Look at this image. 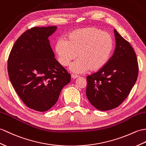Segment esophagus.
Listing matches in <instances>:
<instances>
[{
	"label": "esophagus",
	"instance_id": "obj_1",
	"mask_svg": "<svg viewBox=\"0 0 146 146\" xmlns=\"http://www.w3.org/2000/svg\"><path fill=\"white\" fill-rule=\"evenodd\" d=\"M71 77H72V78H73V79H76V78H78L79 76L78 75H75V74H72V75H71Z\"/></svg>",
	"mask_w": 146,
	"mask_h": 146
}]
</instances>
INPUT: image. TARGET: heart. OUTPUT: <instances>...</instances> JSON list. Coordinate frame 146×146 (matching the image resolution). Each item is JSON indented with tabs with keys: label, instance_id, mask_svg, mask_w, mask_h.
Masks as SVG:
<instances>
[{
	"label": "heart",
	"instance_id": "1",
	"mask_svg": "<svg viewBox=\"0 0 146 146\" xmlns=\"http://www.w3.org/2000/svg\"><path fill=\"white\" fill-rule=\"evenodd\" d=\"M114 42L109 33L96 27L76 30L66 36V40H58L55 51L59 63L66 66L78 56L70 66L75 73L90 70L97 72L106 65L113 49Z\"/></svg>",
	"mask_w": 146,
	"mask_h": 146
}]
</instances>
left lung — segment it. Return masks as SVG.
<instances>
[{"instance_id": "obj_1", "label": "left lung", "mask_w": 146, "mask_h": 146, "mask_svg": "<svg viewBox=\"0 0 146 146\" xmlns=\"http://www.w3.org/2000/svg\"><path fill=\"white\" fill-rule=\"evenodd\" d=\"M114 32L113 55L102 69L86 78V96L100 111L119 106L129 94L138 76L137 59L133 47L115 29Z\"/></svg>"}]
</instances>
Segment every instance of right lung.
<instances>
[{"instance_id": "add662e5", "label": "right lung", "mask_w": 146, "mask_h": 146, "mask_svg": "<svg viewBox=\"0 0 146 146\" xmlns=\"http://www.w3.org/2000/svg\"><path fill=\"white\" fill-rule=\"evenodd\" d=\"M56 26L33 27L15 42L8 59L10 81L27 107L36 111L55 104L71 76L57 62L49 36Z\"/></svg>"}]
</instances>
